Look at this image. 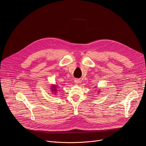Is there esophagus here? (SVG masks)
Here are the masks:
<instances>
[{
  "label": "esophagus",
  "instance_id": "obj_1",
  "mask_svg": "<svg viewBox=\"0 0 146 146\" xmlns=\"http://www.w3.org/2000/svg\"><path fill=\"white\" fill-rule=\"evenodd\" d=\"M74 82H75L76 84H78V83L80 82V80L78 79H75L74 80Z\"/></svg>",
  "mask_w": 146,
  "mask_h": 146
}]
</instances>
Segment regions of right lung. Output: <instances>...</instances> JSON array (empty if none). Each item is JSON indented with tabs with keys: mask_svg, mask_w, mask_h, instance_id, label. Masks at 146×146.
<instances>
[{
	"mask_svg": "<svg viewBox=\"0 0 146 146\" xmlns=\"http://www.w3.org/2000/svg\"><path fill=\"white\" fill-rule=\"evenodd\" d=\"M52 89H53V90H52V91H54V92H55L57 90H55L56 88H55V86H52Z\"/></svg>",
	"mask_w": 146,
	"mask_h": 146,
	"instance_id": "1",
	"label": "right lung"
}]
</instances>
